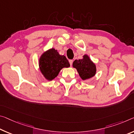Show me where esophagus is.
I'll use <instances>...</instances> for the list:
<instances>
[{"label": "esophagus", "mask_w": 134, "mask_h": 134, "mask_svg": "<svg viewBox=\"0 0 134 134\" xmlns=\"http://www.w3.org/2000/svg\"><path fill=\"white\" fill-rule=\"evenodd\" d=\"M73 61L72 60V59H70L69 63H70V65H71L72 64H73Z\"/></svg>", "instance_id": "34e87169"}]
</instances>
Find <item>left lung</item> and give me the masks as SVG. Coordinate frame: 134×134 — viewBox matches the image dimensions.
I'll use <instances>...</instances> for the list:
<instances>
[{
	"mask_svg": "<svg viewBox=\"0 0 134 134\" xmlns=\"http://www.w3.org/2000/svg\"><path fill=\"white\" fill-rule=\"evenodd\" d=\"M73 67L77 70L83 80L89 79L96 74V65L87 55H84L82 59H76L73 63Z\"/></svg>",
	"mask_w": 134,
	"mask_h": 134,
	"instance_id": "8db88e82",
	"label": "left lung"
}]
</instances>
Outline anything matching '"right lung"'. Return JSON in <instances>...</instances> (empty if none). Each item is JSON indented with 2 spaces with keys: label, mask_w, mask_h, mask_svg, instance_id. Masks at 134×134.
Here are the masks:
<instances>
[{
  "label": "right lung",
  "mask_w": 134,
  "mask_h": 134,
  "mask_svg": "<svg viewBox=\"0 0 134 134\" xmlns=\"http://www.w3.org/2000/svg\"><path fill=\"white\" fill-rule=\"evenodd\" d=\"M39 65L42 74L48 80L55 78L63 68L70 65L66 57L59 55L54 48L46 51L42 55Z\"/></svg>",
  "instance_id": "add662e5"
}]
</instances>
